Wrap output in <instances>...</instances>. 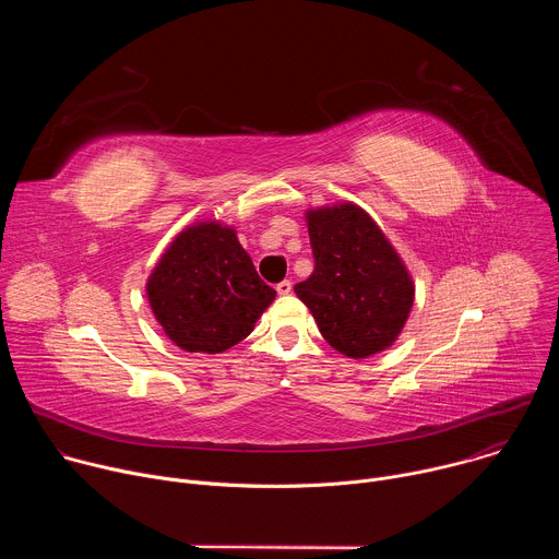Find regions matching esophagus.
Wrapping results in <instances>:
<instances>
[{
  "mask_svg": "<svg viewBox=\"0 0 559 559\" xmlns=\"http://www.w3.org/2000/svg\"><path fill=\"white\" fill-rule=\"evenodd\" d=\"M276 292H278L281 296H287V294H292V283H289V281H281V283L276 285Z\"/></svg>",
  "mask_w": 559,
  "mask_h": 559,
  "instance_id": "1",
  "label": "esophagus"
}]
</instances>
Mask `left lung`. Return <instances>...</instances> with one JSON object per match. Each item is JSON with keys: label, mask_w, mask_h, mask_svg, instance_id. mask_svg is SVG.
Here are the masks:
<instances>
[{"label": "left lung", "mask_w": 559, "mask_h": 559, "mask_svg": "<svg viewBox=\"0 0 559 559\" xmlns=\"http://www.w3.org/2000/svg\"><path fill=\"white\" fill-rule=\"evenodd\" d=\"M313 272L294 287L323 338L347 358H369L401 336L414 278L378 223L356 203L305 212Z\"/></svg>", "instance_id": "left-lung-1"}]
</instances>
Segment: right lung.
<instances>
[{
  "label": "right lung",
  "mask_w": 559,
  "mask_h": 559,
  "mask_svg": "<svg viewBox=\"0 0 559 559\" xmlns=\"http://www.w3.org/2000/svg\"><path fill=\"white\" fill-rule=\"evenodd\" d=\"M145 294L166 336L192 354H221L241 343L276 298L236 229L216 218L175 236L150 272Z\"/></svg>",
  "instance_id": "obj_1"
}]
</instances>
